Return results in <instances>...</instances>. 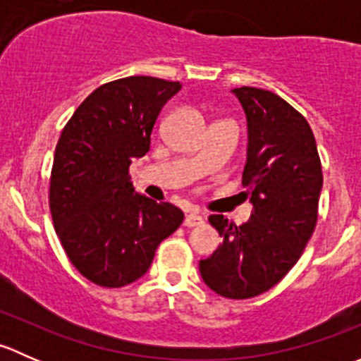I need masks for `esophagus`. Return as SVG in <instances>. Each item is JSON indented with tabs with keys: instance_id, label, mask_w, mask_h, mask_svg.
<instances>
[{
	"instance_id": "obj_1",
	"label": "esophagus",
	"mask_w": 361,
	"mask_h": 361,
	"mask_svg": "<svg viewBox=\"0 0 361 361\" xmlns=\"http://www.w3.org/2000/svg\"><path fill=\"white\" fill-rule=\"evenodd\" d=\"M185 227H199V225L204 224V216H201L199 213H188L185 216Z\"/></svg>"
}]
</instances>
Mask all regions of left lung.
Returning <instances> with one entry per match:
<instances>
[{"mask_svg":"<svg viewBox=\"0 0 361 361\" xmlns=\"http://www.w3.org/2000/svg\"><path fill=\"white\" fill-rule=\"evenodd\" d=\"M232 94L248 123L243 185L253 211L239 227L211 214L224 243L199 271L214 293L251 298L278 285L300 258L318 220L323 174L314 134L293 106L257 87Z\"/></svg>","mask_w":361,"mask_h":361,"instance_id":"8db88e82","label":"left lung"}]
</instances>
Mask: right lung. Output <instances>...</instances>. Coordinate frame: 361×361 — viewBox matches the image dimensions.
Wrapping results in <instances>:
<instances>
[{"instance_id": "add662e5", "label": "right lung", "mask_w": 361, "mask_h": 361, "mask_svg": "<svg viewBox=\"0 0 361 361\" xmlns=\"http://www.w3.org/2000/svg\"><path fill=\"white\" fill-rule=\"evenodd\" d=\"M180 82L127 76L94 90L63 129L50 176V213L71 264L89 281L120 288L140 279L183 211L136 194L129 166L150 150L164 104Z\"/></svg>"}]
</instances>
